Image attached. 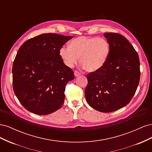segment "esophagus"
I'll return each mask as SVG.
<instances>
[{
  "mask_svg": "<svg viewBox=\"0 0 152 152\" xmlns=\"http://www.w3.org/2000/svg\"><path fill=\"white\" fill-rule=\"evenodd\" d=\"M74 75H75V77H78V76L80 75V73L78 71H77V70H75V72H74Z\"/></svg>",
  "mask_w": 152,
  "mask_h": 152,
  "instance_id": "1",
  "label": "esophagus"
}]
</instances>
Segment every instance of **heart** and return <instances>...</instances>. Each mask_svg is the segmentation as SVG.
I'll return each mask as SVG.
<instances>
[{
    "mask_svg": "<svg viewBox=\"0 0 152 152\" xmlns=\"http://www.w3.org/2000/svg\"><path fill=\"white\" fill-rule=\"evenodd\" d=\"M110 53V45L104 38L82 36L71 40L69 46L63 45L59 54L65 65L73 68L79 61L88 72L102 68L107 62Z\"/></svg>",
    "mask_w": 152,
    "mask_h": 152,
    "instance_id": "heart-1",
    "label": "heart"
}]
</instances>
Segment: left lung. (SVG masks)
I'll return each mask as SVG.
<instances>
[{
	"label": "left lung",
	"instance_id": "obj_1",
	"mask_svg": "<svg viewBox=\"0 0 152 152\" xmlns=\"http://www.w3.org/2000/svg\"><path fill=\"white\" fill-rule=\"evenodd\" d=\"M110 45L109 57L99 70L87 74V102L101 112L116 111L134 96L140 79L138 54L131 43L117 33H104Z\"/></svg>",
	"mask_w": 152,
	"mask_h": 152
}]
</instances>
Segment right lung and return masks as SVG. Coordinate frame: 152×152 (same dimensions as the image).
I'll return each mask as SVG.
<instances>
[{"label":"right lung","instance_id":"add662e5","mask_svg":"<svg viewBox=\"0 0 152 152\" xmlns=\"http://www.w3.org/2000/svg\"><path fill=\"white\" fill-rule=\"evenodd\" d=\"M72 36L43 34L23 44L12 65V87L28 111L48 115L61 108L73 72L64 64L59 50Z\"/></svg>","mask_w":152,"mask_h":152}]
</instances>
